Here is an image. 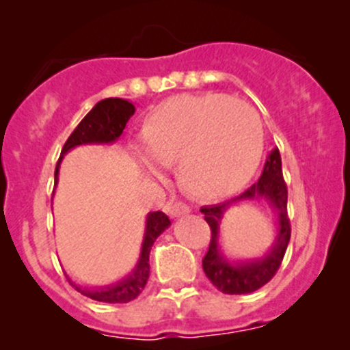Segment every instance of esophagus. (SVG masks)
I'll return each mask as SVG.
<instances>
[{
  "label": "esophagus",
  "instance_id": "esophagus-1",
  "mask_svg": "<svg viewBox=\"0 0 350 350\" xmlns=\"http://www.w3.org/2000/svg\"><path fill=\"white\" fill-rule=\"evenodd\" d=\"M165 210H167V213L171 215L172 218H178V217H183V215L189 213V206H186V204L183 203H167Z\"/></svg>",
  "mask_w": 350,
  "mask_h": 350
}]
</instances>
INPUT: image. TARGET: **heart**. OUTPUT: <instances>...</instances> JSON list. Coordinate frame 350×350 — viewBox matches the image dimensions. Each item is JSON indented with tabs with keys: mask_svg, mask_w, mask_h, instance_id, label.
I'll use <instances>...</instances> for the list:
<instances>
[{
	"mask_svg": "<svg viewBox=\"0 0 350 350\" xmlns=\"http://www.w3.org/2000/svg\"><path fill=\"white\" fill-rule=\"evenodd\" d=\"M264 146L262 122L245 101L228 94L181 96L154 113L146 140L133 146L150 178L174 167L181 188L200 200L241 189L256 172Z\"/></svg>",
	"mask_w": 350,
	"mask_h": 350,
	"instance_id": "obj_1",
	"label": "heart"
}]
</instances>
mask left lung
Listing matches in <instances>:
<instances>
[{"mask_svg": "<svg viewBox=\"0 0 350 350\" xmlns=\"http://www.w3.org/2000/svg\"><path fill=\"white\" fill-rule=\"evenodd\" d=\"M254 199L266 200L275 213L277 237L271 249L264 256L247 261H234L227 258L221 249V220L224 211L232 204ZM286 203H288V189H286L283 179L281 155L280 150L274 149L264 164V171L259 181L254 183L247 191H243L241 196L234 198V200L225 201V203L201 208L200 211L204 215V220L211 228L210 247H208L206 256L203 257V271L218 291L225 293V295H247V293L262 288L264 284L273 280L276 271L280 269L289 237H291Z\"/></svg>", "mask_w": 350, "mask_h": 350, "instance_id": "obj_1", "label": "left lung"}]
</instances>
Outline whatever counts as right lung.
Here are the masks:
<instances>
[{
  "label": "right lung",
  "mask_w": 350,
  "mask_h": 350,
  "mask_svg": "<svg viewBox=\"0 0 350 350\" xmlns=\"http://www.w3.org/2000/svg\"><path fill=\"white\" fill-rule=\"evenodd\" d=\"M135 113V107L130 101L122 100V98H107L94 105L93 109L81 120L79 125L76 126L67 142L62 147L61 159L55 167V185L59 181V169H61L62 157L69 152V150L76 149L79 146H101V144H113L120 139L123 129H125L126 122L130 116ZM171 227V220L167 215L162 211H150L147 215L146 220V232H144L142 247H140V256L137 260L135 267L132 273L126 274L122 280L115 281L105 286H84L76 283L67 276L70 284L81 293V295L88 296L91 299L103 303H129L135 299L137 296L142 293L146 288L147 280H149L150 264L149 256L150 249H152L155 239Z\"/></svg>",
  "instance_id": "1"
}]
</instances>
